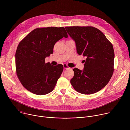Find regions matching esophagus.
Wrapping results in <instances>:
<instances>
[{
    "mask_svg": "<svg viewBox=\"0 0 130 130\" xmlns=\"http://www.w3.org/2000/svg\"><path fill=\"white\" fill-rule=\"evenodd\" d=\"M63 67H64V68H65V69H69L70 68V67H69L66 64H63Z\"/></svg>",
    "mask_w": 130,
    "mask_h": 130,
    "instance_id": "esophagus-1",
    "label": "esophagus"
}]
</instances>
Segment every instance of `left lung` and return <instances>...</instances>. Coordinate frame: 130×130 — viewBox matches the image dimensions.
Masks as SVG:
<instances>
[{
    "label": "left lung",
    "mask_w": 130,
    "mask_h": 130,
    "mask_svg": "<svg viewBox=\"0 0 130 130\" xmlns=\"http://www.w3.org/2000/svg\"><path fill=\"white\" fill-rule=\"evenodd\" d=\"M65 29L75 41L79 55L86 56L84 68H74L70 83L77 92L91 94L108 83L113 72L112 44L99 29L92 26H70Z\"/></svg>",
    "instance_id": "obj_1"
}]
</instances>
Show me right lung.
Segmentation results:
<instances>
[{
  "instance_id": "1",
  "label": "right lung",
  "mask_w": 130,
  "mask_h": 130,
  "mask_svg": "<svg viewBox=\"0 0 130 130\" xmlns=\"http://www.w3.org/2000/svg\"><path fill=\"white\" fill-rule=\"evenodd\" d=\"M63 37H68L63 27L37 28L19 43L15 53L16 72L28 91L42 95L54 89L63 66L45 63V58L53 53L54 44Z\"/></svg>"
}]
</instances>
